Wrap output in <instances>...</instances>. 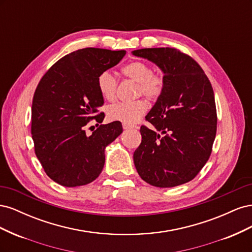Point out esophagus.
Returning <instances> with one entry per match:
<instances>
[{"label":"esophagus","mask_w":252,"mask_h":252,"mask_svg":"<svg viewBox=\"0 0 252 252\" xmlns=\"http://www.w3.org/2000/svg\"><path fill=\"white\" fill-rule=\"evenodd\" d=\"M123 128L125 129V130H127V129H133V128H136V126H134V125H130V124H123Z\"/></svg>","instance_id":"1"}]
</instances>
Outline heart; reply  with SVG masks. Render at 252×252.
<instances>
[{"instance_id":"b5f03b06","label":"heart","mask_w":252,"mask_h":252,"mask_svg":"<svg viewBox=\"0 0 252 252\" xmlns=\"http://www.w3.org/2000/svg\"><path fill=\"white\" fill-rule=\"evenodd\" d=\"M126 78L138 83V93L148 98L158 97L164 89V79L162 75L152 73L151 67L142 61H133L122 68ZM97 89L101 95L107 101L116 97L117 80L109 71H103L97 77ZM148 109L147 103L143 100L133 102H118L111 105L107 110L110 121L122 122L123 124H133L138 122Z\"/></svg>"}]
</instances>
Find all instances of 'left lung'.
I'll return each instance as SVG.
<instances>
[{"label":"left lung","mask_w":252,"mask_h":252,"mask_svg":"<svg viewBox=\"0 0 252 252\" xmlns=\"http://www.w3.org/2000/svg\"><path fill=\"white\" fill-rule=\"evenodd\" d=\"M132 55L147 59L164 73V89L141 127L142 142L133 162L148 184L174 187L191 181L211 155L217 133L215 94L201 66L175 48H144Z\"/></svg>","instance_id":"8db88e82"}]
</instances>
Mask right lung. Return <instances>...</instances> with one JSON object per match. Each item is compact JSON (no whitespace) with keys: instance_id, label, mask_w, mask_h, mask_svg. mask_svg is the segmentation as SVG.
Instances as JSON below:
<instances>
[{"instance_id":"right-lung-1","label":"right lung","mask_w":252,"mask_h":252,"mask_svg":"<svg viewBox=\"0 0 252 252\" xmlns=\"http://www.w3.org/2000/svg\"><path fill=\"white\" fill-rule=\"evenodd\" d=\"M125 55V50L79 49L53 64L37 85L32 108L34 152L58 184L77 187L94 181L103 170L105 148L123 132L117 121L100 125L91 135L85 128L90 120H104V113H97L104 104L98 74Z\"/></svg>"}]
</instances>
